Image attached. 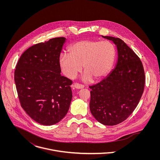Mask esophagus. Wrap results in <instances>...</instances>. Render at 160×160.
<instances>
[{"instance_id": "esophagus-1", "label": "esophagus", "mask_w": 160, "mask_h": 160, "mask_svg": "<svg viewBox=\"0 0 160 160\" xmlns=\"http://www.w3.org/2000/svg\"><path fill=\"white\" fill-rule=\"evenodd\" d=\"M74 88L75 89H83L84 88V86L82 85V84H79L78 83H75L74 84Z\"/></svg>"}]
</instances>
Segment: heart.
<instances>
[{
	"mask_svg": "<svg viewBox=\"0 0 160 160\" xmlns=\"http://www.w3.org/2000/svg\"><path fill=\"white\" fill-rule=\"evenodd\" d=\"M68 53H62L59 63L62 71L69 78H74L81 71L85 74L83 80L92 78L98 81L111 70L115 58V48L109 41L82 40L69 46Z\"/></svg>",
	"mask_w": 160,
	"mask_h": 160,
	"instance_id": "b5f03b06",
	"label": "heart"
}]
</instances>
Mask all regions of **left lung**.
Segmentation results:
<instances>
[{"label": "left lung", "instance_id": "left-lung-1", "mask_svg": "<svg viewBox=\"0 0 160 160\" xmlns=\"http://www.w3.org/2000/svg\"><path fill=\"white\" fill-rule=\"evenodd\" d=\"M102 37L117 47L118 62L106 78L89 87V105L92 114L99 122L114 126L126 120L136 108L143 92L145 76L140 58L122 40Z\"/></svg>", "mask_w": 160, "mask_h": 160}]
</instances>
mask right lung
Listing matches in <instances>:
<instances>
[{"label": "right lung", "mask_w": 160, "mask_h": 160, "mask_svg": "<svg viewBox=\"0 0 160 160\" xmlns=\"http://www.w3.org/2000/svg\"><path fill=\"white\" fill-rule=\"evenodd\" d=\"M66 38H55L29 47L15 71V82L22 107L37 122L50 126L68 112L72 81L61 76L59 58Z\"/></svg>", "instance_id": "1"}]
</instances>
